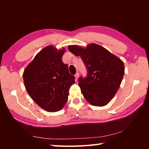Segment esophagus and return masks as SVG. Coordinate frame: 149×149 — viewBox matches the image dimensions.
I'll return each instance as SVG.
<instances>
[{"label":"esophagus","mask_w":149,"mask_h":149,"mask_svg":"<svg viewBox=\"0 0 149 149\" xmlns=\"http://www.w3.org/2000/svg\"><path fill=\"white\" fill-rule=\"evenodd\" d=\"M79 77V72H77L76 74H75V81H77V79H78V77Z\"/></svg>","instance_id":"1"}]
</instances>
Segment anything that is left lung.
<instances>
[{"mask_svg": "<svg viewBox=\"0 0 149 149\" xmlns=\"http://www.w3.org/2000/svg\"><path fill=\"white\" fill-rule=\"evenodd\" d=\"M68 50L80 56L87 69V76L79 79V86L88 102L104 106L115 96L124 75L121 59L103 47L91 43L86 48L69 45Z\"/></svg>", "mask_w": 149, "mask_h": 149, "instance_id": "8db88e82", "label": "left lung"}]
</instances>
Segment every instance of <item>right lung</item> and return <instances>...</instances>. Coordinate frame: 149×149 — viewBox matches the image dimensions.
<instances>
[{
	"label": "right lung",
	"instance_id": "1",
	"mask_svg": "<svg viewBox=\"0 0 149 149\" xmlns=\"http://www.w3.org/2000/svg\"><path fill=\"white\" fill-rule=\"evenodd\" d=\"M65 51L47 46L38 53L23 74L27 93L38 105L49 112L61 110L67 102L75 77L63 63Z\"/></svg>",
	"mask_w": 149,
	"mask_h": 149
}]
</instances>
